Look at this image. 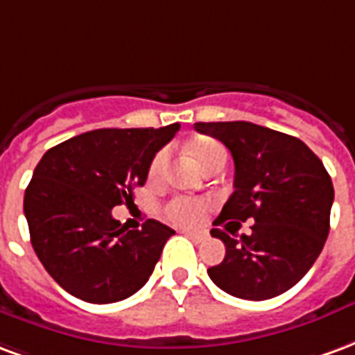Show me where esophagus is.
I'll return each mask as SVG.
<instances>
[{"instance_id":"34e87169","label":"esophagus","mask_w":355,"mask_h":355,"mask_svg":"<svg viewBox=\"0 0 355 355\" xmlns=\"http://www.w3.org/2000/svg\"><path fill=\"white\" fill-rule=\"evenodd\" d=\"M183 232H185L189 238H193V240H204V238H206L204 232H196V231H183Z\"/></svg>"}]
</instances>
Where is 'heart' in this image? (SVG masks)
<instances>
[{"label":"heart","mask_w":355,"mask_h":355,"mask_svg":"<svg viewBox=\"0 0 355 355\" xmlns=\"http://www.w3.org/2000/svg\"><path fill=\"white\" fill-rule=\"evenodd\" d=\"M191 155L195 157V160L204 168L208 170L214 164H225L227 162V149H225L219 141H214V139H200V141H195L191 146ZM168 164V151L162 149L155 155V159L151 160V166H149V178L157 180L164 168ZM208 209V202L202 200V198H185V196H180V198H174L166 204L164 208V216L172 221V223L183 225V227H193V225H198L202 221L204 214Z\"/></svg>","instance_id":"1"}]
</instances>
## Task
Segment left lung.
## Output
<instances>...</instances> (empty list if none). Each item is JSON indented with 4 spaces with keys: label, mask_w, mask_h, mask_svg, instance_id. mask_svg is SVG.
<instances>
[{
    "label": "left lung",
    "mask_w": 355,
    "mask_h": 355,
    "mask_svg": "<svg viewBox=\"0 0 355 355\" xmlns=\"http://www.w3.org/2000/svg\"><path fill=\"white\" fill-rule=\"evenodd\" d=\"M195 128L223 141L234 159V193L214 225L255 221L252 234L240 238L211 229L227 253L208 276L238 299L286 293L309 272L329 234L335 191L323 162L299 138L259 124L195 123Z\"/></svg>",
    "instance_id": "obj_1"
}]
</instances>
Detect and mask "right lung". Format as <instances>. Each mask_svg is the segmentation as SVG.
<instances>
[{
	"instance_id": "obj_1",
	"label": "right lung",
	"mask_w": 355,
	"mask_h": 355,
	"mask_svg": "<svg viewBox=\"0 0 355 355\" xmlns=\"http://www.w3.org/2000/svg\"><path fill=\"white\" fill-rule=\"evenodd\" d=\"M180 130L100 128L43 155L24 195L35 255L54 282L94 304L123 301L146 286L174 229L147 219L126 231L111 209L132 200L151 160Z\"/></svg>"
}]
</instances>
